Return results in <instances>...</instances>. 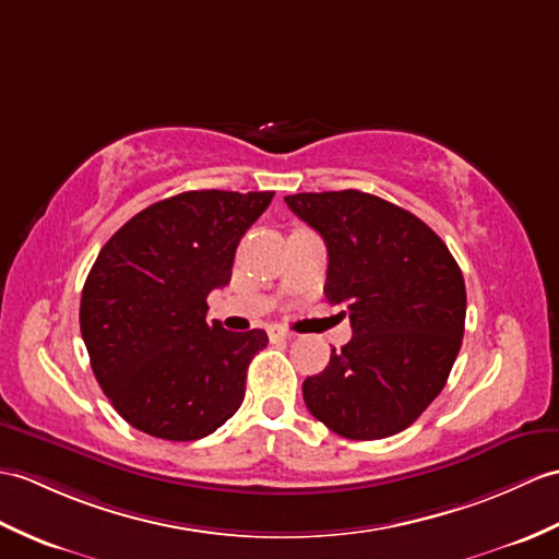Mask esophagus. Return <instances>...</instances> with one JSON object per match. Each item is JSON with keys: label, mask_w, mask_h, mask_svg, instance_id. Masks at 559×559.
<instances>
[{"label": "esophagus", "mask_w": 559, "mask_h": 559, "mask_svg": "<svg viewBox=\"0 0 559 559\" xmlns=\"http://www.w3.org/2000/svg\"><path fill=\"white\" fill-rule=\"evenodd\" d=\"M269 338H271V341H290L293 333L281 329V326H271V329H269Z\"/></svg>", "instance_id": "1"}]
</instances>
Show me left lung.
Segmentation results:
<instances>
[{
  "label": "left lung",
  "instance_id": "obj_1",
  "mask_svg": "<svg viewBox=\"0 0 559 559\" xmlns=\"http://www.w3.org/2000/svg\"><path fill=\"white\" fill-rule=\"evenodd\" d=\"M285 204L326 242L323 293L353 323L349 343L302 383L307 409L349 440L405 431L443 391L462 347L455 257L421 218L369 192H300Z\"/></svg>",
  "mask_w": 559,
  "mask_h": 559
}]
</instances>
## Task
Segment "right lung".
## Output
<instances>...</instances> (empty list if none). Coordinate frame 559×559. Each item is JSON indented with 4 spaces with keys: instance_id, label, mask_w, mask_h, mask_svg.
<instances>
[{
    "instance_id": "right-lung-1",
    "label": "right lung",
    "mask_w": 559,
    "mask_h": 559,
    "mask_svg": "<svg viewBox=\"0 0 559 559\" xmlns=\"http://www.w3.org/2000/svg\"><path fill=\"white\" fill-rule=\"evenodd\" d=\"M274 192L190 190L135 214L97 254L81 297V333L114 409L142 433L198 440L238 412L262 329L206 319L230 281L240 238Z\"/></svg>"
}]
</instances>
